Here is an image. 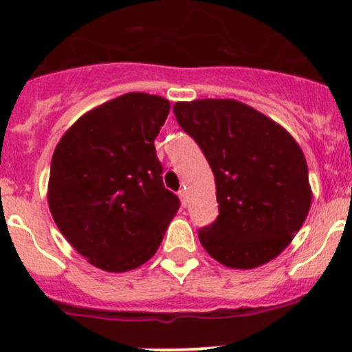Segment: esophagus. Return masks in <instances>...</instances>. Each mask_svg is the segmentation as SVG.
<instances>
[{
    "mask_svg": "<svg viewBox=\"0 0 352 352\" xmlns=\"http://www.w3.org/2000/svg\"><path fill=\"white\" fill-rule=\"evenodd\" d=\"M179 197H180V202H182V206L187 207V192H185V188L179 190Z\"/></svg>",
    "mask_w": 352,
    "mask_h": 352,
    "instance_id": "1",
    "label": "esophagus"
}]
</instances>
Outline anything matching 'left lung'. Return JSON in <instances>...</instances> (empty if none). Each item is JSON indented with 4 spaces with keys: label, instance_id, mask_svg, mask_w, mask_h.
Listing matches in <instances>:
<instances>
[{
    "label": "left lung",
    "instance_id": "8db88e82",
    "mask_svg": "<svg viewBox=\"0 0 352 352\" xmlns=\"http://www.w3.org/2000/svg\"><path fill=\"white\" fill-rule=\"evenodd\" d=\"M173 113L215 177L219 215L199 230L204 249L232 269H254L279 256L311 208L307 164L297 142L235 100L179 102Z\"/></svg>",
    "mask_w": 352,
    "mask_h": 352
}]
</instances>
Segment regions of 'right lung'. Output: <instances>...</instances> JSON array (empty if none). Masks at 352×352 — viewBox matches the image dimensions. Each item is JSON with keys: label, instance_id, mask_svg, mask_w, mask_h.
<instances>
[{"label": "right lung", "instance_id": "add662e5", "mask_svg": "<svg viewBox=\"0 0 352 352\" xmlns=\"http://www.w3.org/2000/svg\"><path fill=\"white\" fill-rule=\"evenodd\" d=\"M168 111L162 96L122 95L76 120L56 145L50 210L95 267L126 272L144 264L179 210L153 144Z\"/></svg>", "mask_w": 352, "mask_h": 352}]
</instances>
